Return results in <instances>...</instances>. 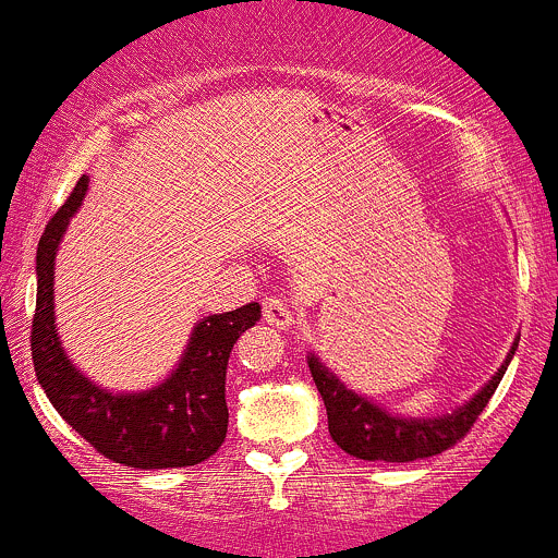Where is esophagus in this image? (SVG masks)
Returning a JSON list of instances; mask_svg holds the SVG:
<instances>
[{"instance_id": "esophagus-1", "label": "esophagus", "mask_w": 558, "mask_h": 558, "mask_svg": "<svg viewBox=\"0 0 558 558\" xmlns=\"http://www.w3.org/2000/svg\"><path fill=\"white\" fill-rule=\"evenodd\" d=\"M264 322L278 329L291 327V322H294V307L283 296H267L264 300Z\"/></svg>"}]
</instances>
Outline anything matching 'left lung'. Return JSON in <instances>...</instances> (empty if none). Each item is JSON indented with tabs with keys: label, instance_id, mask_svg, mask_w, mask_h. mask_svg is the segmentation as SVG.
Instances as JSON below:
<instances>
[{
	"label": "left lung",
	"instance_id": "left-lung-1",
	"mask_svg": "<svg viewBox=\"0 0 558 558\" xmlns=\"http://www.w3.org/2000/svg\"><path fill=\"white\" fill-rule=\"evenodd\" d=\"M515 345L518 340L512 343L510 356L501 365V371L466 405L447 416H436V420H403V416L389 414V411L373 405L371 400L345 389L338 381V376L318 362V356H311L307 365H311L313 381H316L324 405H327L329 436L340 450L362 458V461L409 463L450 450L474 428L477 416L488 405L490 395L499 387L501 376H505L507 365L515 354Z\"/></svg>",
	"mask_w": 558,
	"mask_h": 558
}]
</instances>
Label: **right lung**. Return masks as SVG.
I'll return each mask as SVG.
<instances>
[{"mask_svg":"<svg viewBox=\"0 0 558 558\" xmlns=\"http://www.w3.org/2000/svg\"><path fill=\"white\" fill-rule=\"evenodd\" d=\"M84 193L86 177H81L37 245V305L29 332L37 381L64 423L108 461L130 469L196 466L226 441L229 356L236 338L258 322L262 307L247 302L204 318L180 367L149 392L111 395L95 387L70 365L53 327V258Z\"/></svg>","mask_w":558,"mask_h":558,"instance_id":"1","label":"right lung"}]
</instances>
